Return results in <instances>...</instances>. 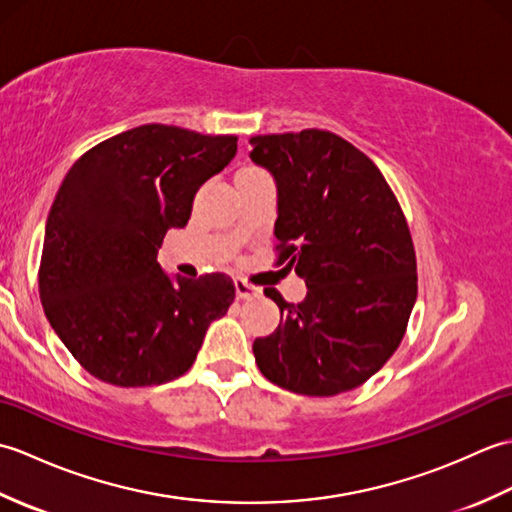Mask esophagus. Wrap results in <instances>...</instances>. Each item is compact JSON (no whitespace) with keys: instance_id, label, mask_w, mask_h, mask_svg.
I'll return each mask as SVG.
<instances>
[{"instance_id":"34e87169","label":"esophagus","mask_w":512,"mask_h":512,"mask_svg":"<svg viewBox=\"0 0 512 512\" xmlns=\"http://www.w3.org/2000/svg\"><path fill=\"white\" fill-rule=\"evenodd\" d=\"M235 295L237 299H253L259 295V288L246 284L244 279H235Z\"/></svg>"}]
</instances>
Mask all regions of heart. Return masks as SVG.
Listing matches in <instances>:
<instances>
[{"label": "heart", "instance_id": "b5f03b06", "mask_svg": "<svg viewBox=\"0 0 512 512\" xmlns=\"http://www.w3.org/2000/svg\"><path fill=\"white\" fill-rule=\"evenodd\" d=\"M242 171H255V169H242Z\"/></svg>", "mask_w": 512, "mask_h": 512}]
</instances>
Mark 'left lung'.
I'll return each mask as SVG.
<instances>
[{
	"label": "left lung",
	"instance_id": "obj_1",
	"mask_svg": "<svg viewBox=\"0 0 512 512\" xmlns=\"http://www.w3.org/2000/svg\"><path fill=\"white\" fill-rule=\"evenodd\" d=\"M277 184L279 264L306 279L281 321L253 343L259 372L303 396L363 385L396 352L418 295L416 253L387 180L363 151L321 129L250 138Z\"/></svg>",
	"mask_w": 512,
	"mask_h": 512
}]
</instances>
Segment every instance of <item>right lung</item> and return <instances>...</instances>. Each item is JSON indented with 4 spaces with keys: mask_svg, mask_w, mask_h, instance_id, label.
I'll use <instances>...</instances> for the list:
<instances>
[{
    "mask_svg": "<svg viewBox=\"0 0 512 512\" xmlns=\"http://www.w3.org/2000/svg\"><path fill=\"white\" fill-rule=\"evenodd\" d=\"M237 154V136L140 125L92 147L63 178L46 222L39 295L63 345L116 387L162 385L198 356L235 286L224 273L171 277L158 264L169 228Z\"/></svg>",
    "mask_w": 512,
    "mask_h": 512,
    "instance_id": "right-lung-1",
    "label": "right lung"
}]
</instances>
